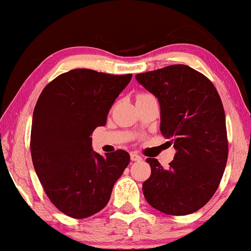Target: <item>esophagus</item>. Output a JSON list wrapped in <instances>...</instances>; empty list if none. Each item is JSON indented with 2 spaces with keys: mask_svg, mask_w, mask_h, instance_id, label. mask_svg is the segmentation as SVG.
Wrapping results in <instances>:
<instances>
[{
  "mask_svg": "<svg viewBox=\"0 0 251 251\" xmlns=\"http://www.w3.org/2000/svg\"><path fill=\"white\" fill-rule=\"evenodd\" d=\"M142 159H143V158L140 157L139 154L134 153V152H132V153H131V160H132V162H140Z\"/></svg>",
  "mask_w": 251,
  "mask_h": 251,
  "instance_id": "esophagus-1",
  "label": "esophagus"
}]
</instances>
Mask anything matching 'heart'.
<instances>
[{
  "label": "heart",
  "instance_id": "b5f03b06",
  "mask_svg": "<svg viewBox=\"0 0 251 251\" xmlns=\"http://www.w3.org/2000/svg\"><path fill=\"white\" fill-rule=\"evenodd\" d=\"M150 94H139V96L137 97V99H142V98H145V97H149Z\"/></svg>",
  "mask_w": 251,
  "mask_h": 251
}]
</instances>
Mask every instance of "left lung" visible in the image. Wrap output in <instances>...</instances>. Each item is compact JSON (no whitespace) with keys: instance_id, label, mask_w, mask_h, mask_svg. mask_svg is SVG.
Masks as SVG:
<instances>
[{"instance_id":"left-lung-1","label":"left lung","mask_w":251,"mask_h":251,"mask_svg":"<svg viewBox=\"0 0 251 251\" xmlns=\"http://www.w3.org/2000/svg\"><path fill=\"white\" fill-rule=\"evenodd\" d=\"M160 105V132L174 142V160L164 169L148 158L151 176L143 192L152 208L184 216L203 208L220 185L227 160L226 114L217 89L186 65L135 75Z\"/></svg>"}]
</instances>
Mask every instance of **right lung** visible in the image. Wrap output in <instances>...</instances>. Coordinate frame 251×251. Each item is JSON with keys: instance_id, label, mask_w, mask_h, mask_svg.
<instances>
[{"instance_id": "right-lung-1", "label": "right lung", "mask_w": 251, "mask_h": 251, "mask_svg": "<svg viewBox=\"0 0 251 251\" xmlns=\"http://www.w3.org/2000/svg\"><path fill=\"white\" fill-rule=\"evenodd\" d=\"M131 77L72 70L48 83L37 99L30 134L33 165L51 203L70 217L86 218L105 208L127 168V152L100 155L92 149L91 134L106 125L109 108Z\"/></svg>"}]
</instances>
